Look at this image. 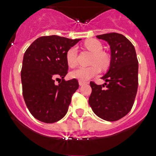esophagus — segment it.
Listing matches in <instances>:
<instances>
[{"mask_svg": "<svg viewBox=\"0 0 156 156\" xmlns=\"http://www.w3.org/2000/svg\"><path fill=\"white\" fill-rule=\"evenodd\" d=\"M78 83H79V86H83L86 83V82H82V81H78Z\"/></svg>", "mask_w": 156, "mask_h": 156, "instance_id": "34e87169", "label": "esophagus"}]
</instances>
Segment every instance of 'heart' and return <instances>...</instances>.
I'll return each instance as SVG.
<instances>
[{
    "label": "heart",
    "instance_id": "heart-1",
    "mask_svg": "<svg viewBox=\"0 0 156 156\" xmlns=\"http://www.w3.org/2000/svg\"><path fill=\"white\" fill-rule=\"evenodd\" d=\"M85 47L94 53L91 58V63L93 65L90 66H79L75 70H72L70 74L72 78H76L82 82L88 81L99 74L100 69L98 66L105 68L109 63L108 55L102 52L103 46L99 40L95 39L87 40L85 42ZM77 55L78 48L76 46H73L68 49L66 53V60L68 66L73 67L77 64Z\"/></svg>",
    "mask_w": 156,
    "mask_h": 156
}]
</instances>
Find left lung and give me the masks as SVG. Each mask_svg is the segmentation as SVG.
Instances as JSON below:
<instances>
[{
    "mask_svg": "<svg viewBox=\"0 0 156 156\" xmlns=\"http://www.w3.org/2000/svg\"><path fill=\"white\" fill-rule=\"evenodd\" d=\"M110 46L109 69L103 85L90 82L89 104L98 116L107 121L120 120L131 110L138 88V60L134 46L125 36L107 33L97 36ZM106 88H103L104 86Z\"/></svg>",
    "mask_w": 156,
    "mask_h": 156,
    "instance_id": "obj_1",
    "label": "left lung"
}]
</instances>
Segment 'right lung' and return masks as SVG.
Returning <instances> with one entry per match:
<instances>
[{
	"instance_id": "add662e5",
	"label": "right lung",
	"mask_w": 156,
	"mask_h": 156,
	"mask_svg": "<svg viewBox=\"0 0 156 156\" xmlns=\"http://www.w3.org/2000/svg\"><path fill=\"white\" fill-rule=\"evenodd\" d=\"M79 40L58 36H42L35 40L23 55V99L31 115L42 122L55 123L67 112L78 82L75 78L64 79L68 72L66 53ZM59 77L62 82L55 85L54 80Z\"/></svg>"
}]
</instances>
